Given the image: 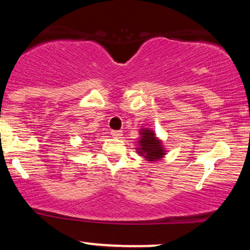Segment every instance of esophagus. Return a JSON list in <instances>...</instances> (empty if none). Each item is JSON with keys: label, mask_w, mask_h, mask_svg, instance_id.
<instances>
[{"label": "esophagus", "mask_w": 250, "mask_h": 250, "mask_svg": "<svg viewBox=\"0 0 250 250\" xmlns=\"http://www.w3.org/2000/svg\"><path fill=\"white\" fill-rule=\"evenodd\" d=\"M111 136L115 137V139H120L122 136L121 130H111Z\"/></svg>", "instance_id": "esophagus-1"}]
</instances>
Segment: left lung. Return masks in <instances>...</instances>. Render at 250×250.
Masks as SVG:
<instances>
[{
	"label": "left lung",
	"instance_id": "8db88e82",
	"mask_svg": "<svg viewBox=\"0 0 250 250\" xmlns=\"http://www.w3.org/2000/svg\"><path fill=\"white\" fill-rule=\"evenodd\" d=\"M141 134V139L139 141V148L137 153L141 156H145L147 161H157V160L162 159L166 155L165 148H163L162 142L156 137V135L151 129L143 128L140 131Z\"/></svg>",
	"mask_w": 250,
	"mask_h": 250
}]
</instances>
